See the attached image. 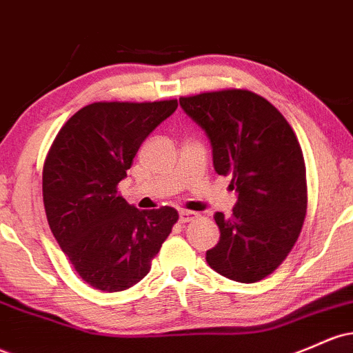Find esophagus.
Wrapping results in <instances>:
<instances>
[{
    "mask_svg": "<svg viewBox=\"0 0 353 353\" xmlns=\"http://www.w3.org/2000/svg\"><path fill=\"white\" fill-rule=\"evenodd\" d=\"M199 218V214L194 211H181L179 212V221L181 223H191V221H196Z\"/></svg>",
    "mask_w": 353,
    "mask_h": 353,
    "instance_id": "obj_1",
    "label": "esophagus"
}]
</instances>
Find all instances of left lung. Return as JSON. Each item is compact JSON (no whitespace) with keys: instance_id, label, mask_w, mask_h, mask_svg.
Returning a JSON list of instances; mask_svg holds the SVG:
<instances>
[{"instance_id":"8db88e82","label":"left lung","mask_w":353,"mask_h":353,"mask_svg":"<svg viewBox=\"0 0 353 353\" xmlns=\"http://www.w3.org/2000/svg\"><path fill=\"white\" fill-rule=\"evenodd\" d=\"M181 107L208 134L212 164L231 176L238 204L216 212L219 243L206 261L223 276L256 283L295 246L307 216V169L295 132L276 107L245 88L181 97Z\"/></svg>"}]
</instances>
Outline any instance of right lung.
<instances>
[{
    "label": "right lung",
    "instance_id": "right-lung-1",
    "mask_svg": "<svg viewBox=\"0 0 353 353\" xmlns=\"http://www.w3.org/2000/svg\"><path fill=\"white\" fill-rule=\"evenodd\" d=\"M176 108V99L94 102L65 122L46 154L50 230L80 278L97 290L139 283L179 219L169 206L141 211L117 191L147 135Z\"/></svg>",
    "mask_w": 353,
    "mask_h": 353
}]
</instances>
